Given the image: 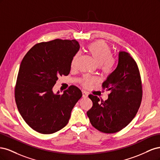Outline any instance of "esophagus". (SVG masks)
Wrapping results in <instances>:
<instances>
[{
  "label": "esophagus",
  "instance_id": "34e87169",
  "mask_svg": "<svg viewBox=\"0 0 160 160\" xmlns=\"http://www.w3.org/2000/svg\"><path fill=\"white\" fill-rule=\"evenodd\" d=\"M82 93H83V98H88V92H86L85 91H82Z\"/></svg>",
  "mask_w": 160,
  "mask_h": 160
}]
</instances>
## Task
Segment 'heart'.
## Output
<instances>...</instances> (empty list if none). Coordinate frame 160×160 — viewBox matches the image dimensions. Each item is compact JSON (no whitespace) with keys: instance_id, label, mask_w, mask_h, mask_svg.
<instances>
[{"instance_id":"heart-1","label":"heart","mask_w":160,"mask_h":160,"mask_svg":"<svg viewBox=\"0 0 160 160\" xmlns=\"http://www.w3.org/2000/svg\"><path fill=\"white\" fill-rule=\"evenodd\" d=\"M88 51L95 63L99 66L104 74L108 75L113 71L115 61L113 59L109 47L103 41H96L91 43L88 47ZM78 54L72 57L71 65L73 67L78 59ZM97 81V79L89 76H84L81 83L85 86H89Z\"/></svg>"}]
</instances>
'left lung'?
I'll use <instances>...</instances> for the list:
<instances>
[{"label": "left lung", "instance_id": "8db88e82", "mask_svg": "<svg viewBox=\"0 0 160 160\" xmlns=\"http://www.w3.org/2000/svg\"><path fill=\"white\" fill-rule=\"evenodd\" d=\"M102 86L110 91L108 99L100 101L98 96L89 95L93 106L87 115L91 125L100 132H118L132 122L142 99L138 67L128 52H119L118 66Z\"/></svg>", "mask_w": 160, "mask_h": 160}]
</instances>
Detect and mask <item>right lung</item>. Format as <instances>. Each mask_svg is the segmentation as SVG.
<instances>
[{"mask_svg": "<svg viewBox=\"0 0 160 160\" xmlns=\"http://www.w3.org/2000/svg\"><path fill=\"white\" fill-rule=\"evenodd\" d=\"M79 48L76 40L55 39L33 46L22 59L14 96L22 118L36 132L53 133L68 123L82 92L71 85L60 95L52 88L60 76L69 74Z\"/></svg>", "mask_w": 160, "mask_h": 160, "instance_id": "right-lung-1", "label": "right lung"}]
</instances>
